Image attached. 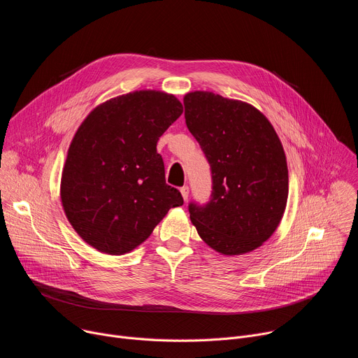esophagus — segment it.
<instances>
[{"label": "esophagus", "instance_id": "34e87169", "mask_svg": "<svg viewBox=\"0 0 358 358\" xmlns=\"http://www.w3.org/2000/svg\"><path fill=\"white\" fill-rule=\"evenodd\" d=\"M181 195H182V198H184V201H187L188 199V196H189V188H188V185H184V187H181Z\"/></svg>", "mask_w": 358, "mask_h": 358}]
</instances>
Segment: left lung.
<instances>
[{"label": "left lung", "mask_w": 358, "mask_h": 358, "mask_svg": "<svg viewBox=\"0 0 358 358\" xmlns=\"http://www.w3.org/2000/svg\"><path fill=\"white\" fill-rule=\"evenodd\" d=\"M185 123L210 164V201L188 203L198 235L222 255L261 246L276 231L287 201L282 143L269 120L245 101L211 92L184 97Z\"/></svg>", "instance_id": "8db88e82"}]
</instances>
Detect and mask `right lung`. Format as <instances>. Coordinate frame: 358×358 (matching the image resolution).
Here are the masks:
<instances>
[{"mask_svg":"<svg viewBox=\"0 0 358 358\" xmlns=\"http://www.w3.org/2000/svg\"><path fill=\"white\" fill-rule=\"evenodd\" d=\"M173 94L127 93L97 106L78 129L62 173L65 214L100 252L123 255L144 242L170 208L184 203L166 182L157 141L181 116Z\"/></svg>","mask_w":358,"mask_h":358,"instance_id":"add662e5","label":"right lung"}]
</instances>
